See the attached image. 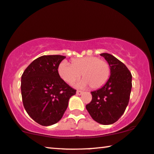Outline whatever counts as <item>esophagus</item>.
<instances>
[{
    "instance_id": "34e87169",
    "label": "esophagus",
    "mask_w": 154,
    "mask_h": 154,
    "mask_svg": "<svg viewBox=\"0 0 154 154\" xmlns=\"http://www.w3.org/2000/svg\"><path fill=\"white\" fill-rule=\"evenodd\" d=\"M82 94V91H80V90H77L76 91V94L77 95H81Z\"/></svg>"
}]
</instances>
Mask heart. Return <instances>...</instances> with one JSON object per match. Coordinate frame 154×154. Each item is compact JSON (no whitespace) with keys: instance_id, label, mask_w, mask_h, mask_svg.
Listing matches in <instances>:
<instances>
[{"instance_id":"obj_1","label":"heart","mask_w":154,"mask_h":154,"mask_svg":"<svg viewBox=\"0 0 154 154\" xmlns=\"http://www.w3.org/2000/svg\"><path fill=\"white\" fill-rule=\"evenodd\" d=\"M72 64L65 60L58 66L60 76L68 84H72L81 77L83 79L77 83L80 88L91 87L97 90L103 87L110 76L108 62L95 56H87L72 60Z\"/></svg>"}]
</instances>
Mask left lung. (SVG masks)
Wrapping results in <instances>:
<instances>
[{"mask_svg": "<svg viewBox=\"0 0 154 154\" xmlns=\"http://www.w3.org/2000/svg\"><path fill=\"white\" fill-rule=\"evenodd\" d=\"M110 66V76L101 88L91 92L92 99L86 109L98 123L114 124L124 114L132 88V75L123 62L109 53L100 54Z\"/></svg>", "mask_w": 154, "mask_h": 154, "instance_id": "8db88e82", "label": "left lung"}]
</instances>
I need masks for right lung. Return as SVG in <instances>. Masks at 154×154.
<instances>
[{
    "label": "right lung",
    "instance_id": "obj_1",
    "mask_svg": "<svg viewBox=\"0 0 154 154\" xmlns=\"http://www.w3.org/2000/svg\"><path fill=\"white\" fill-rule=\"evenodd\" d=\"M60 55H43L31 62L21 75V96L28 115L42 126L58 122L76 90L66 84L58 73L65 58Z\"/></svg>",
    "mask_w": 154,
    "mask_h": 154
}]
</instances>
